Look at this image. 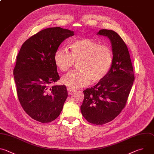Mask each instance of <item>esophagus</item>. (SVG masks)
I'll return each mask as SVG.
<instances>
[{"instance_id":"obj_1","label":"esophagus","mask_w":154,"mask_h":154,"mask_svg":"<svg viewBox=\"0 0 154 154\" xmlns=\"http://www.w3.org/2000/svg\"><path fill=\"white\" fill-rule=\"evenodd\" d=\"M67 90H68V94H69V95H70V94H71L72 92H74V91H75V90L72 89L71 88H68Z\"/></svg>"}]
</instances>
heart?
<instances>
[{
	"instance_id": "obj_1",
	"label": "heart",
	"mask_w": 154,
	"mask_h": 154,
	"mask_svg": "<svg viewBox=\"0 0 154 154\" xmlns=\"http://www.w3.org/2000/svg\"><path fill=\"white\" fill-rule=\"evenodd\" d=\"M57 66L62 71H68L77 64V70L64 75L62 82L71 88H78L88 84L97 83L104 79L110 71L113 63L112 48L91 38L75 41L71 52L58 48L54 54Z\"/></svg>"
}]
</instances>
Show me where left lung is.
I'll list each match as a JSON object with an SVG mask.
<instances>
[{"label":"left lung","mask_w":154,"mask_h":154,"mask_svg":"<svg viewBox=\"0 0 154 154\" xmlns=\"http://www.w3.org/2000/svg\"><path fill=\"white\" fill-rule=\"evenodd\" d=\"M97 34L110 39L113 63L104 79L83 91L80 109L88 122L102 125L113 120L124 108L135 77L129 52L121 37L111 30L102 29Z\"/></svg>","instance_id":"8db88e82"}]
</instances>
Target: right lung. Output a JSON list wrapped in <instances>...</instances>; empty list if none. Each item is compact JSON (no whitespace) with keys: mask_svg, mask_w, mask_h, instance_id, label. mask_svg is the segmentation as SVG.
I'll use <instances>...</instances> for the list:
<instances>
[{"mask_svg":"<svg viewBox=\"0 0 154 154\" xmlns=\"http://www.w3.org/2000/svg\"><path fill=\"white\" fill-rule=\"evenodd\" d=\"M74 32L61 27L44 29L27 39L16 57L13 69L20 105L32 119L42 123L54 121L68 97L65 85L50 86L59 80L54 54Z\"/></svg>","mask_w":154,"mask_h":154,"instance_id":"right-lung-1","label":"right lung"}]
</instances>
